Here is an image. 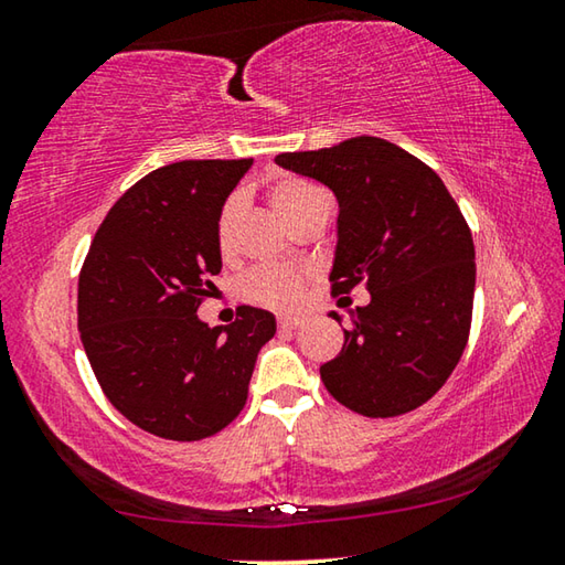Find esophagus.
<instances>
[{
    "mask_svg": "<svg viewBox=\"0 0 565 565\" xmlns=\"http://www.w3.org/2000/svg\"><path fill=\"white\" fill-rule=\"evenodd\" d=\"M301 327V319L299 317H279V329L284 331H294Z\"/></svg>",
    "mask_w": 565,
    "mask_h": 565,
    "instance_id": "34e87169",
    "label": "esophagus"
}]
</instances>
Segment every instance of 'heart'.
Here are the masks:
<instances>
[{
    "label": "heart",
    "mask_w": 565,
    "mask_h": 565,
    "mask_svg": "<svg viewBox=\"0 0 565 565\" xmlns=\"http://www.w3.org/2000/svg\"><path fill=\"white\" fill-rule=\"evenodd\" d=\"M327 196L311 181L299 177H281L269 186V202L286 222H296L317 199ZM238 218V196H228L216 218V246L222 254H228L234 246ZM303 279L301 274L284 266H259L242 279V296L252 303L271 306V309H289L301 299Z\"/></svg>",
    "instance_id": "1"
}]
</instances>
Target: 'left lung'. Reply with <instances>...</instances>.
I'll use <instances>...</instances> for the list:
<instances>
[{"label":"left lung","instance_id":"obj_1","mask_svg":"<svg viewBox=\"0 0 565 565\" xmlns=\"http://www.w3.org/2000/svg\"><path fill=\"white\" fill-rule=\"evenodd\" d=\"M276 164L337 194L331 294L361 281L371 294L349 311L343 349L321 366L323 386L371 418L426 404L466 349L476 289L471 228L441 177L379 137L286 151ZM329 317L341 323L337 311Z\"/></svg>","mask_w":565,"mask_h":565}]
</instances>
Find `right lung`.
I'll return each mask as SVG.
<instances>
[{"label":"right lung","instance_id":"1","mask_svg":"<svg viewBox=\"0 0 565 565\" xmlns=\"http://www.w3.org/2000/svg\"><path fill=\"white\" fill-rule=\"evenodd\" d=\"M252 159H189L139 179L104 216L79 274L82 343L104 396L134 426L199 441L246 404L274 313L196 317L222 271L216 218Z\"/></svg>","mask_w":565,"mask_h":565}]
</instances>
